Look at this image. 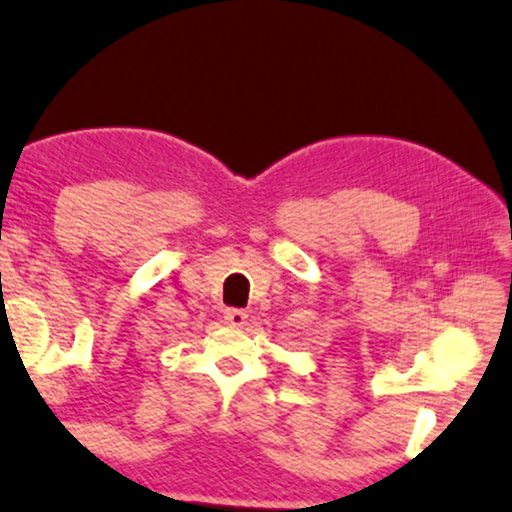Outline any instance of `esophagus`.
<instances>
[{"mask_svg": "<svg viewBox=\"0 0 512 512\" xmlns=\"http://www.w3.org/2000/svg\"><path fill=\"white\" fill-rule=\"evenodd\" d=\"M224 324L231 328H242L247 324V312L238 310V308H229L227 312H224Z\"/></svg>", "mask_w": 512, "mask_h": 512, "instance_id": "1", "label": "esophagus"}]
</instances>
